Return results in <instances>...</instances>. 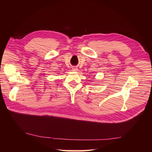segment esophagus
Wrapping results in <instances>:
<instances>
[{"label":"esophagus","instance_id":"34e87169","mask_svg":"<svg viewBox=\"0 0 152 152\" xmlns=\"http://www.w3.org/2000/svg\"><path fill=\"white\" fill-rule=\"evenodd\" d=\"M72 69H73V71H75V72H76V71H78V68H77V67H75V66H74V67L72 68Z\"/></svg>","mask_w":152,"mask_h":152}]
</instances>
